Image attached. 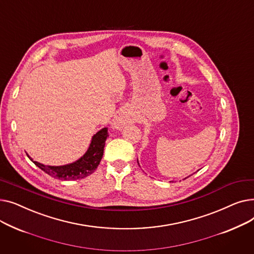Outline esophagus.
Masks as SVG:
<instances>
[{
  "label": "esophagus",
  "instance_id": "34e87169",
  "mask_svg": "<svg viewBox=\"0 0 254 254\" xmlns=\"http://www.w3.org/2000/svg\"><path fill=\"white\" fill-rule=\"evenodd\" d=\"M127 123H128L127 116L126 114H119V115L116 116V118L114 119L113 125H114V127L120 128V127H123L125 125H127Z\"/></svg>",
  "mask_w": 254,
  "mask_h": 254
}]
</instances>
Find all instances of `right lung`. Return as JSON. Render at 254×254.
Listing matches in <instances>:
<instances>
[{
  "label": "right lung",
  "instance_id": "1",
  "mask_svg": "<svg viewBox=\"0 0 254 254\" xmlns=\"http://www.w3.org/2000/svg\"><path fill=\"white\" fill-rule=\"evenodd\" d=\"M108 128L104 127L101 130H99L97 134L92 137L91 143L88 150L86 153L78 159L77 162L65 165V166H60V167H51V166H45L42 164H39L37 162H34L30 157L31 161L42 171L47 173L53 178H58L61 180H77L82 179L87 177L88 175L92 174L98 168L101 159L103 157L104 153V147H105V141L108 137Z\"/></svg>",
  "mask_w": 254,
  "mask_h": 254
}]
</instances>
